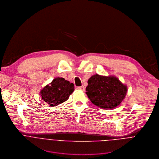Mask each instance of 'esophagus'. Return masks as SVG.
Segmentation results:
<instances>
[{"label": "esophagus", "instance_id": "1", "mask_svg": "<svg viewBox=\"0 0 159 159\" xmlns=\"http://www.w3.org/2000/svg\"><path fill=\"white\" fill-rule=\"evenodd\" d=\"M77 89H78V90H81V91H84L85 90V88H84V87L83 86H79V87L77 88Z\"/></svg>", "mask_w": 159, "mask_h": 159}]
</instances>
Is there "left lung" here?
<instances>
[{
	"mask_svg": "<svg viewBox=\"0 0 159 159\" xmlns=\"http://www.w3.org/2000/svg\"><path fill=\"white\" fill-rule=\"evenodd\" d=\"M86 93L89 100L96 106L111 109L119 106L125 97L127 86L116 76L96 74L88 81Z\"/></svg>",
	"mask_w": 159,
	"mask_h": 159,
	"instance_id": "obj_1",
	"label": "left lung"
}]
</instances>
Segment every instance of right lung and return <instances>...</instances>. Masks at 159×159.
<instances>
[{
    "mask_svg": "<svg viewBox=\"0 0 159 159\" xmlns=\"http://www.w3.org/2000/svg\"><path fill=\"white\" fill-rule=\"evenodd\" d=\"M74 90L72 83L63 78L57 77L40 91V95L50 107H54L67 101Z\"/></svg>",
    "mask_w": 159,
    "mask_h": 159,
    "instance_id": "1",
    "label": "right lung"
}]
</instances>
